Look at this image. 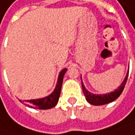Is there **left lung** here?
Listing matches in <instances>:
<instances>
[{
  "instance_id": "1",
  "label": "left lung",
  "mask_w": 135,
  "mask_h": 135,
  "mask_svg": "<svg viewBox=\"0 0 135 135\" xmlns=\"http://www.w3.org/2000/svg\"><path fill=\"white\" fill-rule=\"evenodd\" d=\"M128 74H129V70L127 71L125 79L123 80V81L122 82V84H120V86L117 89H115L114 91H112L111 93H105V94H94V93H90L89 91H88L87 89L84 87V84L82 81V78L80 77L83 93L85 96L87 102L93 105H102L109 104V103L113 102V100H115L122 94V93L124 89L127 78H128Z\"/></svg>"
}]
</instances>
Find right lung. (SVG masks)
<instances>
[{"mask_svg":"<svg viewBox=\"0 0 135 135\" xmlns=\"http://www.w3.org/2000/svg\"><path fill=\"white\" fill-rule=\"evenodd\" d=\"M67 70H68V68H64L59 72L55 88L54 91L50 95H48L47 97H42V98L26 100V105L29 106L30 108L38 109H51V108L55 107L59 102L64 76V74L66 73ZM20 102H21V100H20Z\"/></svg>","mask_w":135,"mask_h":135,"instance_id":"right-lung-1","label":"right lung"}]
</instances>
